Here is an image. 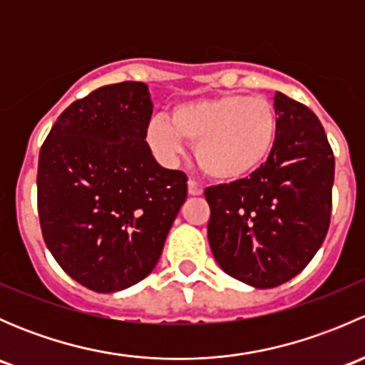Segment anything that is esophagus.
<instances>
[{
  "label": "esophagus",
  "instance_id": "obj_1",
  "mask_svg": "<svg viewBox=\"0 0 365 365\" xmlns=\"http://www.w3.org/2000/svg\"><path fill=\"white\" fill-rule=\"evenodd\" d=\"M189 194L190 196H201V194H203V187L197 185L192 180H189Z\"/></svg>",
  "mask_w": 365,
  "mask_h": 365
}]
</instances>
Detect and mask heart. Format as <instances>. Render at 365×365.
<instances>
[{"mask_svg": "<svg viewBox=\"0 0 365 365\" xmlns=\"http://www.w3.org/2000/svg\"><path fill=\"white\" fill-rule=\"evenodd\" d=\"M277 127V113L267 98L224 93L175 106L169 121L153 118L146 141L164 162L182 155L183 141L192 143L197 164L210 178L238 182L268 160Z\"/></svg>", "mask_w": 365, "mask_h": 365, "instance_id": "1", "label": "heart"}]
</instances>
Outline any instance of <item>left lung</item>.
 <instances>
[{
  "mask_svg": "<svg viewBox=\"0 0 365 365\" xmlns=\"http://www.w3.org/2000/svg\"><path fill=\"white\" fill-rule=\"evenodd\" d=\"M277 139L249 178L208 187V242L231 277L275 288L300 274L330 224L334 152L316 114L277 91Z\"/></svg>",
  "mask_w": 365,
  "mask_h": 365,
  "instance_id": "obj_1",
  "label": "left lung"
}]
</instances>
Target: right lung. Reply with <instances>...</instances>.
I'll return each instance as SVG.
<instances>
[{"mask_svg":"<svg viewBox=\"0 0 365 365\" xmlns=\"http://www.w3.org/2000/svg\"><path fill=\"white\" fill-rule=\"evenodd\" d=\"M152 113L145 83L102 86L72 102L40 148L43 242L97 293L130 288L155 268L185 203V173L162 168L145 141Z\"/></svg>","mask_w":365,"mask_h":365,"instance_id":"1","label":"right lung"}]
</instances>
